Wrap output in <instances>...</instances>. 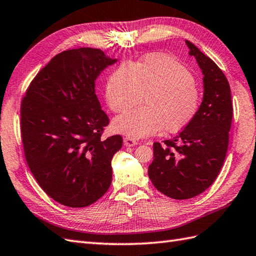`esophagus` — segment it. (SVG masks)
Listing matches in <instances>:
<instances>
[{
	"mask_svg": "<svg viewBox=\"0 0 256 256\" xmlns=\"http://www.w3.org/2000/svg\"><path fill=\"white\" fill-rule=\"evenodd\" d=\"M124 145H126V147H133L135 145H138V142L130 138H124Z\"/></svg>",
	"mask_w": 256,
	"mask_h": 256,
	"instance_id": "1",
	"label": "esophagus"
}]
</instances>
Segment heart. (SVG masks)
Returning <instances> with one entry per match:
<instances>
[{
	"mask_svg": "<svg viewBox=\"0 0 256 256\" xmlns=\"http://www.w3.org/2000/svg\"><path fill=\"white\" fill-rule=\"evenodd\" d=\"M135 109L116 118L114 128L130 138H145L164 130L176 133L198 114L202 92L186 66L166 53H150L138 63H124L116 68L106 85V104L122 114L140 102Z\"/></svg>",
	"mask_w": 256,
	"mask_h": 256,
	"instance_id": "obj_1",
	"label": "heart"
}]
</instances>
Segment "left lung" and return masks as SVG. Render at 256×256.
<instances>
[{
    "label": "left lung",
    "mask_w": 256,
    "mask_h": 256,
    "mask_svg": "<svg viewBox=\"0 0 256 256\" xmlns=\"http://www.w3.org/2000/svg\"><path fill=\"white\" fill-rule=\"evenodd\" d=\"M190 54L203 72L204 97L194 120L164 144L154 142L148 176L154 186L174 200H188L208 188L228 150L232 102L227 77L210 58L190 41Z\"/></svg>",
    "instance_id": "8db88e82"
}]
</instances>
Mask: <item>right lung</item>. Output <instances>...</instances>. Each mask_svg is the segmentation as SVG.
<instances>
[{"mask_svg":"<svg viewBox=\"0 0 256 256\" xmlns=\"http://www.w3.org/2000/svg\"><path fill=\"white\" fill-rule=\"evenodd\" d=\"M116 62L100 49L58 53L36 75L20 106V132L28 167L41 188L64 206L92 205L111 184V159L121 135L102 138L109 118L94 80Z\"/></svg>","mask_w":256,"mask_h":256,"instance_id":"1","label":"right lung"}]
</instances>
